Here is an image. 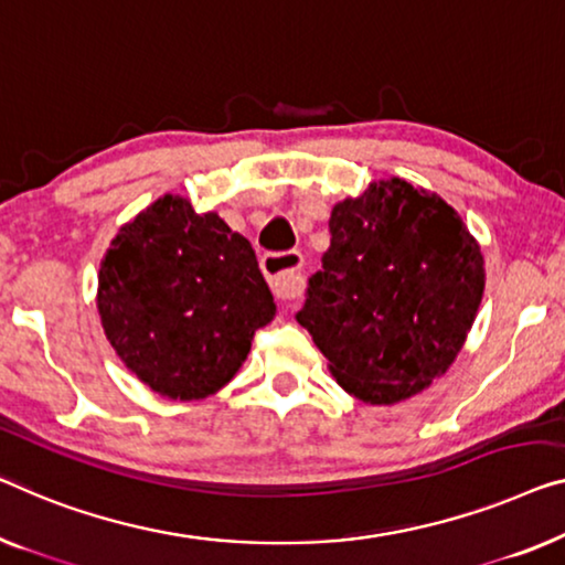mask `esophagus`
<instances>
[{"mask_svg":"<svg viewBox=\"0 0 565 565\" xmlns=\"http://www.w3.org/2000/svg\"><path fill=\"white\" fill-rule=\"evenodd\" d=\"M263 273L277 300H292L302 292V255L300 252H280V255L263 257Z\"/></svg>","mask_w":565,"mask_h":565,"instance_id":"esophagus-1","label":"esophagus"}]
</instances>
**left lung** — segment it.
Instances as JSON below:
<instances>
[{
    "instance_id": "left-lung-1",
    "label": "left lung",
    "mask_w": 565,
    "mask_h": 565,
    "mask_svg": "<svg viewBox=\"0 0 565 565\" xmlns=\"http://www.w3.org/2000/svg\"><path fill=\"white\" fill-rule=\"evenodd\" d=\"M298 323L349 395L392 405L446 374L477 318L484 257L461 216L403 178L333 206Z\"/></svg>"
}]
</instances>
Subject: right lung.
<instances>
[{
  "label": "right lung",
  "mask_w": 565,
  "mask_h": 565,
  "mask_svg": "<svg viewBox=\"0 0 565 565\" xmlns=\"http://www.w3.org/2000/svg\"><path fill=\"white\" fill-rule=\"evenodd\" d=\"M96 306L127 370L170 399L222 390L275 316L252 244L170 193L111 239Z\"/></svg>",
  "instance_id": "1"
}]
</instances>
